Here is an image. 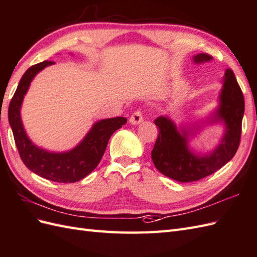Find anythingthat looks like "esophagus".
Here are the masks:
<instances>
[{"label": "esophagus", "instance_id": "obj_1", "mask_svg": "<svg viewBox=\"0 0 257 257\" xmlns=\"http://www.w3.org/2000/svg\"><path fill=\"white\" fill-rule=\"evenodd\" d=\"M143 122V114L141 111H135L130 117V123L132 125H139Z\"/></svg>", "mask_w": 257, "mask_h": 257}]
</instances>
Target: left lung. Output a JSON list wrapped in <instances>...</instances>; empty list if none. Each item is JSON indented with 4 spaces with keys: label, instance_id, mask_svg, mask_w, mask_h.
Instances as JSON below:
<instances>
[{
    "label": "left lung",
    "instance_id": "1",
    "mask_svg": "<svg viewBox=\"0 0 257 257\" xmlns=\"http://www.w3.org/2000/svg\"><path fill=\"white\" fill-rule=\"evenodd\" d=\"M211 60L210 55L204 53L192 58L195 64ZM221 83L217 107L204 120L177 124L167 115H160L155 120L159 134L152 150V159L164 176L181 183L193 182L216 172L233 158L240 144L244 98L233 72L229 68ZM218 123L224 130L218 146L206 153H198L190 147L189 142L205 127Z\"/></svg>",
    "mask_w": 257,
    "mask_h": 257
}]
</instances>
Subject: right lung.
Returning <instances> with one entry per match:
<instances>
[{"label": "right lung", "mask_w": 257, "mask_h": 257, "mask_svg": "<svg viewBox=\"0 0 257 257\" xmlns=\"http://www.w3.org/2000/svg\"><path fill=\"white\" fill-rule=\"evenodd\" d=\"M54 62L45 61L25 72L9 107V122L21 158L31 172L43 179L60 183H73L84 179L95 169L107 148L111 135L126 123V117L102 118L92 124L76 146L65 152H49L33 143L24 127L21 110L31 81Z\"/></svg>", "instance_id": "obj_1"}]
</instances>
